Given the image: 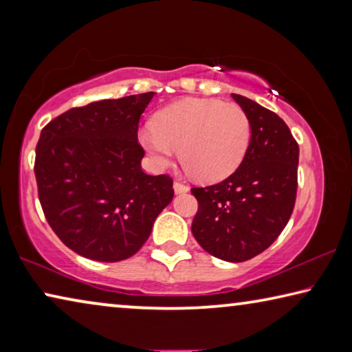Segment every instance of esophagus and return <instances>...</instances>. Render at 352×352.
Here are the masks:
<instances>
[{
  "instance_id": "esophagus-1",
  "label": "esophagus",
  "mask_w": 352,
  "mask_h": 352,
  "mask_svg": "<svg viewBox=\"0 0 352 352\" xmlns=\"http://www.w3.org/2000/svg\"><path fill=\"white\" fill-rule=\"evenodd\" d=\"M174 190H175V194H186L189 190V186H188V184L182 183V182H175L174 183Z\"/></svg>"
}]
</instances>
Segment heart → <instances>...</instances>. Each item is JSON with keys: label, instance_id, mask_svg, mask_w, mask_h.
<instances>
[{"label": "heart", "instance_id": "b5f03b06", "mask_svg": "<svg viewBox=\"0 0 352 352\" xmlns=\"http://www.w3.org/2000/svg\"><path fill=\"white\" fill-rule=\"evenodd\" d=\"M252 138L247 113L217 99H182L160 110L141 146L158 168H168L180 148L184 168L200 182H219L242 163Z\"/></svg>", "mask_w": 352, "mask_h": 352}]
</instances>
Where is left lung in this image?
<instances>
[{"label":"left lung","mask_w":352,"mask_h":352,"mask_svg":"<svg viewBox=\"0 0 352 352\" xmlns=\"http://www.w3.org/2000/svg\"><path fill=\"white\" fill-rule=\"evenodd\" d=\"M247 113L252 138L239 168L223 182L192 188L199 211L192 234L216 258L243 262L269 248L292 216L300 147L276 113L231 94Z\"/></svg>","instance_id":"8db88e82"}]
</instances>
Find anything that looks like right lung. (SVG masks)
I'll return each mask as SVG.
<instances>
[{"instance_id": "1", "label": "right lung", "mask_w": 352, "mask_h": 352, "mask_svg": "<svg viewBox=\"0 0 352 352\" xmlns=\"http://www.w3.org/2000/svg\"><path fill=\"white\" fill-rule=\"evenodd\" d=\"M153 91L71 109L41 130L35 178L45 217L83 258L133 256L174 199L172 178L141 169L140 118Z\"/></svg>"}]
</instances>
